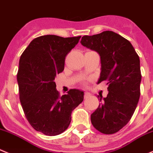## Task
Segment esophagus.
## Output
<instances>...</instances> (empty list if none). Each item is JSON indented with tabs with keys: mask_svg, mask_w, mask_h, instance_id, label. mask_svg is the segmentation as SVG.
<instances>
[{
	"mask_svg": "<svg viewBox=\"0 0 153 153\" xmlns=\"http://www.w3.org/2000/svg\"><path fill=\"white\" fill-rule=\"evenodd\" d=\"M90 96H91V94H90L89 92H85L84 93V97H85V98H87V97H90Z\"/></svg>",
	"mask_w": 153,
	"mask_h": 153,
	"instance_id": "obj_1",
	"label": "esophagus"
}]
</instances>
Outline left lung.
<instances>
[{
    "label": "left lung",
    "mask_w": 153,
    "mask_h": 153,
    "mask_svg": "<svg viewBox=\"0 0 153 153\" xmlns=\"http://www.w3.org/2000/svg\"><path fill=\"white\" fill-rule=\"evenodd\" d=\"M80 43L100 55L101 71L97 83L107 81L108 85V94L103 99L100 95L101 104L91 115V124L105 134L116 133L130 121L139 101V56L128 40L111 30L83 36Z\"/></svg>",
    "instance_id": "8db88e82"
}]
</instances>
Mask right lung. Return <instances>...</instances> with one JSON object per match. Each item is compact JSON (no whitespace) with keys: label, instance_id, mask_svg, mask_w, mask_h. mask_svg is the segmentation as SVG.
I'll return each mask as SVG.
<instances>
[{"label":"right lung","instance_id":"obj_1","mask_svg":"<svg viewBox=\"0 0 153 153\" xmlns=\"http://www.w3.org/2000/svg\"><path fill=\"white\" fill-rule=\"evenodd\" d=\"M80 36H40L34 39L20 57L17 82L25 115L36 131L48 136L65 131L72 111L83 101L84 92L71 89L60 96L55 78L64 71L65 57Z\"/></svg>","mask_w":153,"mask_h":153}]
</instances>
